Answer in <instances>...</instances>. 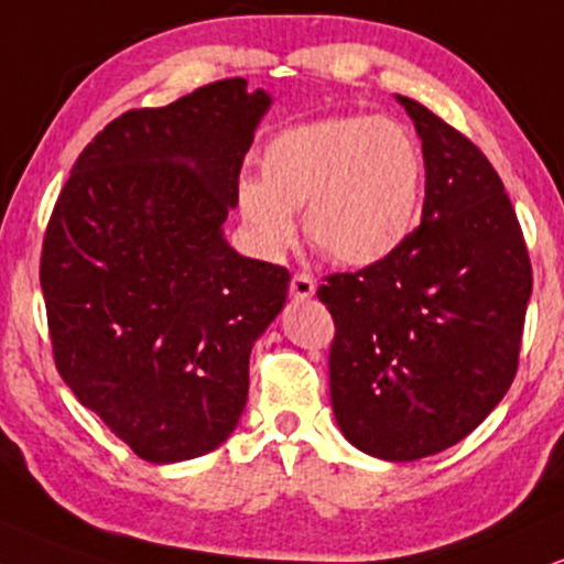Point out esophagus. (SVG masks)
Wrapping results in <instances>:
<instances>
[{"mask_svg":"<svg viewBox=\"0 0 564 564\" xmlns=\"http://www.w3.org/2000/svg\"><path fill=\"white\" fill-rule=\"evenodd\" d=\"M315 291H317V283L312 281V275L296 273L291 278V296H294L296 302H306V299L315 296Z\"/></svg>","mask_w":564,"mask_h":564,"instance_id":"esophagus-1","label":"esophagus"}]
</instances>
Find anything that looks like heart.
<instances>
[{
  "label": "heart",
  "instance_id": "obj_1",
  "mask_svg": "<svg viewBox=\"0 0 564 564\" xmlns=\"http://www.w3.org/2000/svg\"><path fill=\"white\" fill-rule=\"evenodd\" d=\"M424 174L422 142L405 124L365 113L325 117L268 140L260 176L237 182V210L268 258L294 247V213H302L319 254L369 268L393 258L416 231Z\"/></svg>",
  "mask_w": 564,
  "mask_h": 564
}]
</instances>
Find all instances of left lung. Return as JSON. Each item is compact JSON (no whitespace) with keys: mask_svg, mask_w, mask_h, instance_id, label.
I'll return each instance as SVG.
<instances>
[{"mask_svg":"<svg viewBox=\"0 0 564 564\" xmlns=\"http://www.w3.org/2000/svg\"><path fill=\"white\" fill-rule=\"evenodd\" d=\"M424 151L422 224L390 260L335 273L330 403L344 437L380 460H419L471 434L508 393L531 262L502 180L479 148L395 96Z\"/></svg>","mask_w":564,"mask_h":564,"instance_id":"obj_1","label":"left lung"}]
</instances>
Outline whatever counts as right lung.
<instances>
[{"instance_id":"obj_1","label":"right lung","mask_w":564,"mask_h":564,"mask_svg":"<svg viewBox=\"0 0 564 564\" xmlns=\"http://www.w3.org/2000/svg\"><path fill=\"white\" fill-rule=\"evenodd\" d=\"M268 90L220 80L127 111L73 166L41 254L62 380L142 460L182 463L237 430L249 354L289 270L226 241Z\"/></svg>"}]
</instances>
